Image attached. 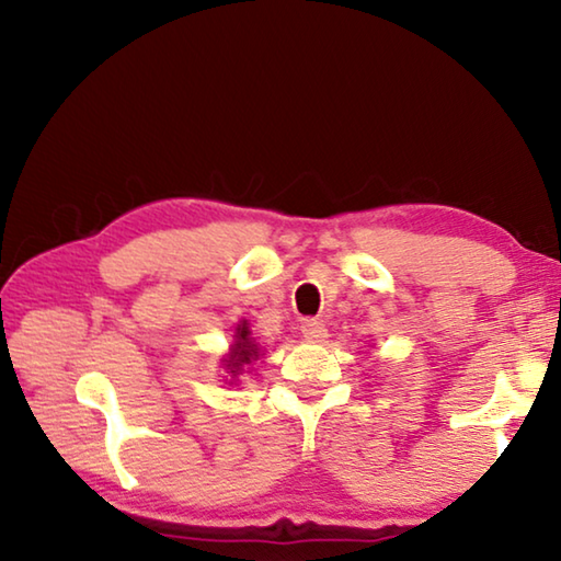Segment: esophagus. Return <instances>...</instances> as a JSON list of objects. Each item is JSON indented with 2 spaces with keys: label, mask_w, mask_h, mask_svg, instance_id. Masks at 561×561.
<instances>
[{
  "label": "esophagus",
  "mask_w": 561,
  "mask_h": 561,
  "mask_svg": "<svg viewBox=\"0 0 561 561\" xmlns=\"http://www.w3.org/2000/svg\"><path fill=\"white\" fill-rule=\"evenodd\" d=\"M301 336L309 341H321L327 339V324L321 319H307L301 321Z\"/></svg>",
  "instance_id": "1"
}]
</instances>
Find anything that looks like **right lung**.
<instances>
[{"instance_id":"right-lung-1","label":"right lung","mask_w":561,"mask_h":561,"mask_svg":"<svg viewBox=\"0 0 561 561\" xmlns=\"http://www.w3.org/2000/svg\"><path fill=\"white\" fill-rule=\"evenodd\" d=\"M257 356H260V348L250 336L247 321H240V324H237V331H234V344H232L230 356L225 358L227 374H232V376L244 374L247 366H250L252 360H257Z\"/></svg>"}]
</instances>
